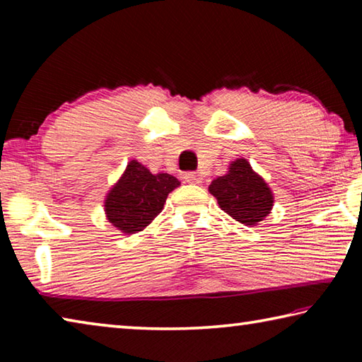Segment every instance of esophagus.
<instances>
[{"label":"esophagus","instance_id":"esophagus-1","mask_svg":"<svg viewBox=\"0 0 362 362\" xmlns=\"http://www.w3.org/2000/svg\"><path fill=\"white\" fill-rule=\"evenodd\" d=\"M183 179H185V182H188V183H201V182H203V177H201L198 173H187L185 175H183Z\"/></svg>","mask_w":362,"mask_h":362}]
</instances>
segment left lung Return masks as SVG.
Instances as JSON below:
<instances>
[{
  "instance_id": "8db88e82",
  "label": "left lung",
  "mask_w": 362,
  "mask_h": 362,
  "mask_svg": "<svg viewBox=\"0 0 362 362\" xmlns=\"http://www.w3.org/2000/svg\"><path fill=\"white\" fill-rule=\"evenodd\" d=\"M209 192L220 209L244 225L255 226L273 207L272 189L244 158L233 161L228 173L212 180Z\"/></svg>"
}]
</instances>
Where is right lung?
Listing matches in <instances>:
<instances>
[{
    "label": "right lung",
    "instance_id": "add662e5",
    "mask_svg": "<svg viewBox=\"0 0 362 362\" xmlns=\"http://www.w3.org/2000/svg\"><path fill=\"white\" fill-rule=\"evenodd\" d=\"M179 185L174 175L151 174L132 159L105 198L108 222L124 235L142 231L163 211L168 194Z\"/></svg>",
    "mask_w": 362,
    "mask_h": 362
}]
</instances>
